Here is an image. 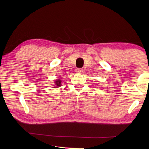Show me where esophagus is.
<instances>
[{
  "label": "esophagus",
  "instance_id": "esophagus-1",
  "mask_svg": "<svg viewBox=\"0 0 149 149\" xmlns=\"http://www.w3.org/2000/svg\"><path fill=\"white\" fill-rule=\"evenodd\" d=\"M75 72H77V73H81V72H83V69L79 68H77L76 69H75Z\"/></svg>",
  "mask_w": 149,
  "mask_h": 149
}]
</instances>
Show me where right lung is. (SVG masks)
<instances>
[{
	"label": "right lung",
	"mask_w": 149,
	"mask_h": 149,
	"mask_svg": "<svg viewBox=\"0 0 149 149\" xmlns=\"http://www.w3.org/2000/svg\"><path fill=\"white\" fill-rule=\"evenodd\" d=\"M61 80L60 79H58V80H56V87L57 88V87H59L60 86H61Z\"/></svg>",
	"instance_id": "1"
}]
</instances>
